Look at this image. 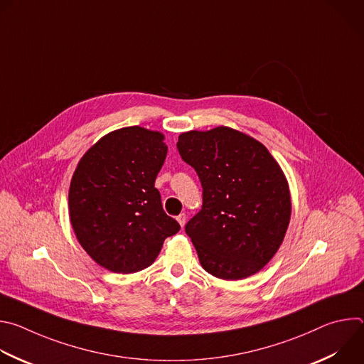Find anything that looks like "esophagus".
Listing matches in <instances>:
<instances>
[{
  "mask_svg": "<svg viewBox=\"0 0 364 364\" xmlns=\"http://www.w3.org/2000/svg\"><path fill=\"white\" fill-rule=\"evenodd\" d=\"M186 219H187V218H186V215H184V213H181V215H178V216H177V222L180 223V226H181V228H184V225H186Z\"/></svg>",
  "mask_w": 364,
  "mask_h": 364,
  "instance_id": "esophagus-1",
  "label": "esophagus"
}]
</instances>
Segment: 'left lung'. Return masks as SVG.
<instances>
[{
    "mask_svg": "<svg viewBox=\"0 0 364 364\" xmlns=\"http://www.w3.org/2000/svg\"><path fill=\"white\" fill-rule=\"evenodd\" d=\"M178 152L203 187L201 210L188 220L204 271L236 281L261 271L279 249L291 219V194L264 144L232 129L190 131Z\"/></svg>",
    "mask_w": 364,
    "mask_h": 364,
    "instance_id": "obj_1",
    "label": "left lung"
}]
</instances>
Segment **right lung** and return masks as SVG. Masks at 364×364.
I'll return each mask as SVG.
<instances>
[{
  "label": "right lung",
  "mask_w": 364,
  "mask_h": 364,
  "mask_svg": "<svg viewBox=\"0 0 364 364\" xmlns=\"http://www.w3.org/2000/svg\"><path fill=\"white\" fill-rule=\"evenodd\" d=\"M164 135L141 127L112 131L80 159L69 188V216L80 246L117 274L148 268L180 225L154 187L167 157Z\"/></svg>",
  "instance_id": "right-lung-1"
}]
</instances>
